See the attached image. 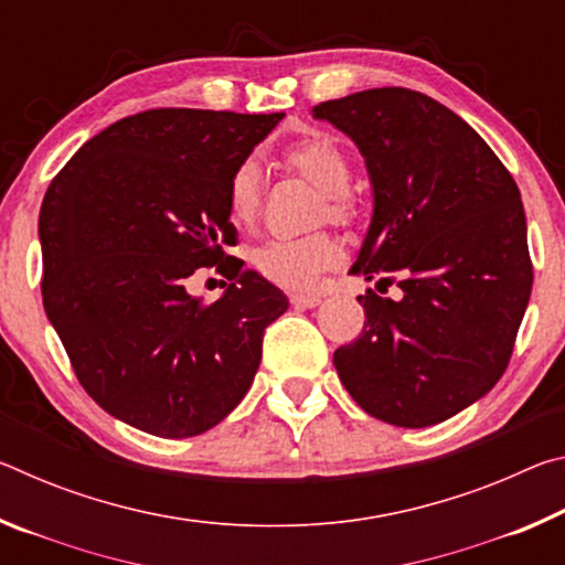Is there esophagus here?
Instances as JSON below:
<instances>
[{
	"label": "esophagus",
	"instance_id": "34e87169",
	"mask_svg": "<svg viewBox=\"0 0 565 565\" xmlns=\"http://www.w3.org/2000/svg\"><path fill=\"white\" fill-rule=\"evenodd\" d=\"M291 303L296 309H313L321 303V294H291Z\"/></svg>",
	"mask_w": 565,
	"mask_h": 565
}]
</instances>
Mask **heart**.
<instances>
[{
    "mask_svg": "<svg viewBox=\"0 0 565 565\" xmlns=\"http://www.w3.org/2000/svg\"><path fill=\"white\" fill-rule=\"evenodd\" d=\"M284 161L296 174L309 179L327 194V212L337 222L349 218L353 204L347 194L351 181V161L347 151L329 134H309L284 151ZM226 209L232 222L252 226L262 209V171L254 159L242 161L234 169L226 186ZM341 256L339 244L329 234L276 236L256 246L252 262L264 279L284 289L306 291L317 286L319 276L337 266Z\"/></svg>",
    "mask_w": 565,
    "mask_h": 565,
    "instance_id": "1",
    "label": "heart"
}]
</instances>
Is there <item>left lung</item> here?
<instances>
[{
	"mask_svg": "<svg viewBox=\"0 0 565 565\" xmlns=\"http://www.w3.org/2000/svg\"><path fill=\"white\" fill-rule=\"evenodd\" d=\"M366 159L374 214L351 271L401 299L359 296L361 337L333 353L369 416L441 424L489 394L513 353L533 266L521 191L468 124L420 92L384 87L321 102Z\"/></svg>",
	"mask_w": 565,
	"mask_h": 565,
	"instance_id": "left-lung-1",
	"label": "left lung"
}]
</instances>
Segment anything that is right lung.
Listing matches in <instances>:
<instances>
[{"mask_svg":"<svg viewBox=\"0 0 565 565\" xmlns=\"http://www.w3.org/2000/svg\"><path fill=\"white\" fill-rule=\"evenodd\" d=\"M284 114L149 109L92 137L40 212L42 299L84 391L139 431L189 438L238 406L264 329L289 309L244 262L226 186ZM202 265L232 285L204 305Z\"/></svg>","mask_w":565,"mask_h":565,"instance_id":"add662e5","label":"right lung"}]
</instances>
